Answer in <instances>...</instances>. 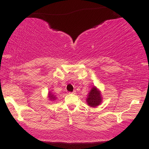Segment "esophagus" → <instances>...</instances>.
<instances>
[{"instance_id": "34e87169", "label": "esophagus", "mask_w": 149, "mask_h": 149, "mask_svg": "<svg viewBox=\"0 0 149 149\" xmlns=\"http://www.w3.org/2000/svg\"><path fill=\"white\" fill-rule=\"evenodd\" d=\"M70 93H72V94H75V93H76V91H73L72 92H70Z\"/></svg>"}]
</instances>
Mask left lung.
I'll return each mask as SVG.
<instances>
[{
  "label": "left lung",
  "instance_id": "obj_1",
  "mask_svg": "<svg viewBox=\"0 0 149 149\" xmlns=\"http://www.w3.org/2000/svg\"><path fill=\"white\" fill-rule=\"evenodd\" d=\"M87 105L92 108H95L102 102V95L101 91L95 86H93L87 94L86 98Z\"/></svg>",
  "mask_w": 149,
  "mask_h": 149
}]
</instances>
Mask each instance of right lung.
<instances>
[{
  "mask_svg": "<svg viewBox=\"0 0 149 149\" xmlns=\"http://www.w3.org/2000/svg\"><path fill=\"white\" fill-rule=\"evenodd\" d=\"M48 97H49V100H51V101H54L57 99L56 95L53 94V93L51 92V91H49V92H48Z\"/></svg>",
  "mask_w": 149,
  "mask_h": 149,
  "instance_id": "1",
  "label": "right lung"
}]
</instances>
